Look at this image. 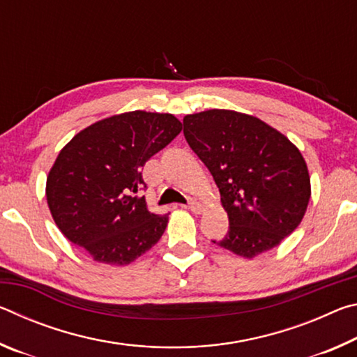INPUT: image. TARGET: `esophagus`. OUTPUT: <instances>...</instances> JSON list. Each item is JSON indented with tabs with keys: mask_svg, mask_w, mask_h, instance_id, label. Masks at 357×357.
<instances>
[{
	"mask_svg": "<svg viewBox=\"0 0 357 357\" xmlns=\"http://www.w3.org/2000/svg\"><path fill=\"white\" fill-rule=\"evenodd\" d=\"M185 208L187 209H190L192 213H197V214H200L202 211H203V204H200L198 202H193V200H190L189 203L185 204Z\"/></svg>",
	"mask_w": 357,
	"mask_h": 357,
	"instance_id": "1",
	"label": "esophagus"
}]
</instances>
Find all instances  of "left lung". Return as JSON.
<instances>
[{
	"label": "left lung",
	"instance_id": "1",
	"mask_svg": "<svg viewBox=\"0 0 357 357\" xmlns=\"http://www.w3.org/2000/svg\"><path fill=\"white\" fill-rule=\"evenodd\" d=\"M183 124L228 214V233L214 244L253 258L298 228L310 200V178L304 157L285 135L233 110L187 114Z\"/></svg>",
	"mask_w": 357,
	"mask_h": 357
}]
</instances>
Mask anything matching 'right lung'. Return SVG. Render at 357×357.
I'll use <instances>...</instances> for the list:
<instances>
[{
  "mask_svg": "<svg viewBox=\"0 0 357 357\" xmlns=\"http://www.w3.org/2000/svg\"><path fill=\"white\" fill-rule=\"evenodd\" d=\"M170 113L129 112L102 119L72 138L47 178L53 220L96 261L124 266L164 234L168 214L149 213L142 168L176 137Z\"/></svg>",
  "mask_w": 357,
  "mask_h": 357,
  "instance_id": "right-lung-1",
  "label": "right lung"
}]
</instances>
